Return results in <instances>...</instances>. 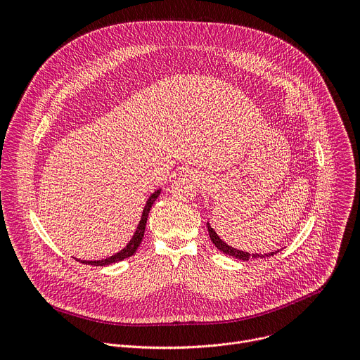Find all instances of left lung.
I'll list each match as a JSON object with an SVG mask.
<instances>
[{"mask_svg":"<svg viewBox=\"0 0 360 360\" xmlns=\"http://www.w3.org/2000/svg\"><path fill=\"white\" fill-rule=\"evenodd\" d=\"M207 226H208V232H210V238L212 240V243L224 253L229 255V256H233V258L239 259V261H249V259H258V258H269V256L278 253L279 250H275V252H269V253H249V252H245V250H239L236 248H232L229 246L226 242H224L219 235L215 232V229L211 226L210 222H207Z\"/></svg>","mask_w":360,"mask_h":360,"instance_id":"left-lung-1","label":"left lung"}]
</instances>
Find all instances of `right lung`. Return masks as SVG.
Masks as SVG:
<instances>
[{
    "mask_svg": "<svg viewBox=\"0 0 360 360\" xmlns=\"http://www.w3.org/2000/svg\"><path fill=\"white\" fill-rule=\"evenodd\" d=\"M160 193H161V188L157 189L153 193H150V196L148 198V200H146V203H145V207H143V211H142V215H141V221H139V224H138V226H136V231H135L134 236L131 238V240L127 243V246H125L122 250H120V252H117L115 255L110 256V258L101 259V261H81V259H77V261H78V262H82V264H85V265L107 266V265H111V264L121 262V261L129 258V256H132V255L136 252V249H138V246H139V243H141V240H142V238H143V232H145V225H146L148 214H149V211H150V208H152L153 202H155L157 198L160 196Z\"/></svg>",
    "mask_w": 360,
    "mask_h": 360,
    "instance_id": "1",
    "label": "right lung"
}]
</instances>
